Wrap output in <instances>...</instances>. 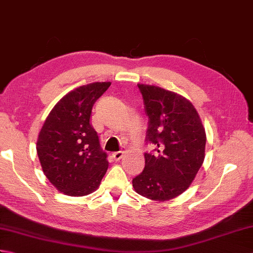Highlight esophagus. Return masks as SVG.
Returning a JSON list of instances; mask_svg holds the SVG:
<instances>
[{"mask_svg": "<svg viewBox=\"0 0 253 253\" xmlns=\"http://www.w3.org/2000/svg\"><path fill=\"white\" fill-rule=\"evenodd\" d=\"M123 155H124L123 151H117V152H114L112 154V158L114 159L115 161H120L123 158Z\"/></svg>", "mask_w": 253, "mask_h": 253, "instance_id": "34e87169", "label": "esophagus"}]
</instances>
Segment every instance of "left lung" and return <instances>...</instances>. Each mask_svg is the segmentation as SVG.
<instances>
[{"label":"left lung","instance_id":"left-lung-1","mask_svg":"<svg viewBox=\"0 0 253 253\" xmlns=\"http://www.w3.org/2000/svg\"><path fill=\"white\" fill-rule=\"evenodd\" d=\"M149 127L146 140L157 153H144L146 166L132 179L133 189L152 201L181 195L195 179L206 157V129L185 96L157 85L139 84Z\"/></svg>","mask_w":253,"mask_h":253}]
</instances>
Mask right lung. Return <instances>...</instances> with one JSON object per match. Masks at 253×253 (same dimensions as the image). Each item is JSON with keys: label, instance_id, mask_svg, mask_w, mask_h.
Segmentation results:
<instances>
[{"label": "right lung", "instance_id": "1", "mask_svg": "<svg viewBox=\"0 0 253 253\" xmlns=\"http://www.w3.org/2000/svg\"><path fill=\"white\" fill-rule=\"evenodd\" d=\"M110 85V82L92 83L69 91L49 113L39 132L37 153L42 170L64 195L92 193L109 168L90 116L94 102Z\"/></svg>", "mask_w": 253, "mask_h": 253}]
</instances>
